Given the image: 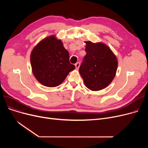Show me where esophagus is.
Here are the masks:
<instances>
[{"instance_id":"esophagus-1","label":"esophagus","mask_w":148,"mask_h":148,"mask_svg":"<svg viewBox=\"0 0 148 148\" xmlns=\"http://www.w3.org/2000/svg\"><path fill=\"white\" fill-rule=\"evenodd\" d=\"M80 65V62H77V63L75 64V66L76 69H78V68H79Z\"/></svg>"}]
</instances>
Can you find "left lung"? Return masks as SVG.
Here are the masks:
<instances>
[{
	"mask_svg": "<svg viewBox=\"0 0 148 148\" xmlns=\"http://www.w3.org/2000/svg\"><path fill=\"white\" fill-rule=\"evenodd\" d=\"M86 56L79 68L85 86L97 91L106 88L113 80L118 60L110 49L103 43L86 41Z\"/></svg>",
	"mask_w": 148,
	"mask_h": 148,
	"instance_id": "8db88e82",
	"label": "left lung"
}]
</instances>
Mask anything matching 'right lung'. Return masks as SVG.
I'll return each instance as SVG.
<instances>
[{"label": "right lung", "instance_id": "obj_1", "mask_svg": "<svg viewBox=\"0 0 148 148\" xmlns=\"http://www.w3.org/2000/svg\"><path fill=\"white\" fill-rule=\"evenodd\" d=\"M61 40L52 35L39 42L30 54V64L36 80L47 87H56L75 68L69 62L68 51Z\"/></svg>", "mask_w": 148, "mask_h": 148}]
</instances>
